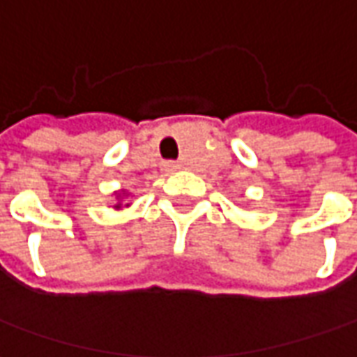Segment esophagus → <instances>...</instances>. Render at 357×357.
Listing matches in <instances>:
<instances>
[{"label": "esophagus", "mask_w": 357, "mask_h": 357, "mask_svg": "<svg viewBox=\"0 0 357 357\" xmlns=\"http://www.w3.org/2000/svg\"><path fill=\"white\" fill-rule=\"evenodd\" d=\"M166 167H167V169H178L179 166H178V164H167Z\"/></svg>", "instance_id": "obj_1"}]
</instances>
